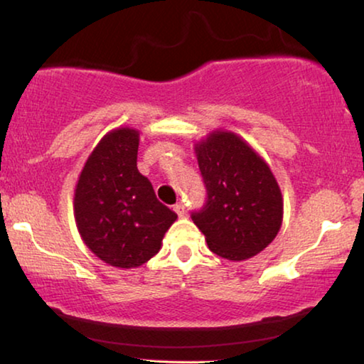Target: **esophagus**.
<instances>
[{
	"mask_svg": "<svg viewBox=\"0 0 364 364\" xmlns=\"http://www.w3.org/2000/svg\"><path fill=\"white\" fill-rule=\"evenodd\" d=\"M173 210H175V213L180 215V217H183L184 214H186V208H184L183 203H176L175 205H173Z\"/></svg>",
	"mask_w": 364,
	"mask_h": 364,
	"instance_id": "1",
	"label": "esophagus"
}]
</instances>
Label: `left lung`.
Instances as JSON below:
<instances>
[{
  "mask_svg": "<svg viewBox=\"0 0 364 364\" xmlns=\"http://www.w3.org/2000/svg\"><path fill=\"white\" fill-rule=\"evenodd\" d=\"M194 150L208 200L191 219L209 250L232 262L263 252L283 224V196L267 161L227 130H214Z\"/></svg>",
  "mask_w": 364,
  "mask_h": 364,
  "instance_id": "8db88e82",
  "label": "left lung"
}]
</instances>
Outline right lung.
Returning a JSON list of instances; mask_svg holds the SVG:
<instances>
[{"instance_id": "add662e5", "label": "right lung", "mask_w": 364, "mask_h": 364, "mask_svg": "<svg viewBox=\"0 0 364 364\" xmlns=\"http://www.w3.org/2000/svg\"><path fill=\"white\" fill-rule=\"evenodd\" d=\"M139 130L119 127L100 140L75 189V220L86 247L116 268L155 257L176 214L137 170Z\"/></svg>"}]
</instances>
